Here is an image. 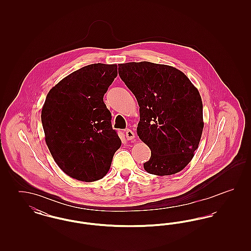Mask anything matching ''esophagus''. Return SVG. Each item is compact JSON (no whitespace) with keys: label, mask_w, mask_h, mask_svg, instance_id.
Masks as SVG:
<instances>
[{"label":"esophagus","mask_w":251,"mask_h":251,"mask_svg":"<svg viewBox=\"0 0 251 251\" xmlns=\"http://www.w3.org/2000/svg\"><path fill=\"white\" fill-rule=\"evenodd\" d=\"M125 135H126V138H127V140H132L134 137H135V135H134V132L130 130V129H127V130H125Z\"/></svg>","instance_id":"esophagus-1"}]
</instances>
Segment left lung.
Instances as JSON below:
<instances>
[{
    "label": "left lung",
    "mask_w": 251,
    "mask_h": 251,
    "mask_svg": "<svg viewBox=\"0 0 251 251\" xmlns=\"http://www.w3.org/2000/svg\"><path fill=\"white\" fill-rule=\"evenodd\" d=\"M119 66L121 80L140 107L137 134L151 151L145 170L159 176L178 173L190 163L202 134L199 90L170 66L147 61Z\"/></svg>",
    "instance_id": "obj_1"
}]
</instances>
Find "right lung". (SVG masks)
Wrapping results in <instances>:
<instances>
[{
	"instance_id": "1",
	"label": "right lung",
	"mask_w": 251,
	"mask_h": 251,
	"mask_svg": "<svg viewBox=\"0 0 251 251\" xmlns=\"http://www.w3.org/2000/svg\"><path fill=\"white\" fill-rule=\"evenodd\" d=\"M117 65L91 64L53 86L41 111L45 141L58 167L82 181L103 178L121 146L103 96Z\"/></svg>"
}]
</instances>
